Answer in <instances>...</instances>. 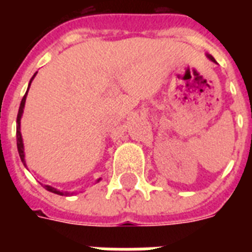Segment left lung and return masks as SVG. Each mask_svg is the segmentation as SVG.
<instances>
[{
	"label": "left lung",
	"mask_w": 252,
	"mask_h": 252,
	"mask_svg": "<svg viewBox=\"0 0 252 252\" xmlns=\"http://www.w3.org/2000/svg\"><path fill=\"white\" fill-rule=\"evenodd\" d=\"M207 57H208V59H209V60H211V61H213V63H216V60H215V59H213V56H212V55H209V53H207ZM216 64H217V63H216Z\"/></svg>",
	"instance_id": "left-lung-1"
}]
</instances>
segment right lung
<instances>
[{
	"instance_id": "right-lung-1",
	"label": "right lung",
	"mask_w": 252,
	"mask_h": 252,
	"mask_svg": "<svg viewBox=\"0 0 252 252\" xmlns=\"http://www.w3.org/2000/svg\"><path fill=\"white\" fill-rule=\"evenodd\" d=\"M36 76V73L33 74V77L30 80V84L29 87H27V91H29L30 86H31V82L32 80L35 78ZM27 91H26L25 96L22 98V102H21V106H19V111H18V116H17V148H18V153H19V157H21L22 162H23V165L26 166V159H25V145H23V138H22V133H21V119H22V115H23V108H25V103H26V98H27ZM27 167V166H26ZM100 178L96 180V183H98ZM44 188L47 191L49 192H53V193H57V195H61V196H70L69 192H65V191H60V189H57L55 187H51V186H44Z\"/></svg>"
}]
</instances>
